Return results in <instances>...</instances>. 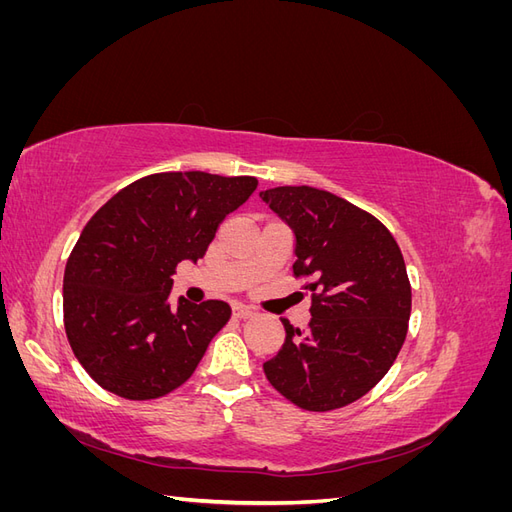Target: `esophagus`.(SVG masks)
<instances>
[{
	"instance_id": "obj_1",
	"label": "esophagus",
	"mask_w": 512,
	"mask_h": 512,
	"mask_svg": "<svg viewBox=\"0 0 512 512\" xmlns=\"http://www.w3.org/2000/svg\"><path fill=\"white\" fill-rule=\"evenodd\" d=\"M232 316L235 318H252L254 316V312L250 307H245V305H232Z\"/></svg>"
}]
</instances>
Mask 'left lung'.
Returning a JSON list of instances; mask_svg holds the SVG:
<instances>
[{"instance_id": "8db88e82", "label": "left lung", "mask_w": 512, "mask_h": 512, "mask_svg": "<svg viewBox=\"0 0 512 512\" xmlns=\"http://www.w3.org/2000/svg\"><path fill=\"white\" fill-rule=\"evenodd\" d=\"M260 198L294 232V277L312 292L309 327L282 320V350L262 365L275 391L309 412L361 399L395 363L412 288L397 241L374 215L331 192L282 185Z\"/></svg>"}]
</instances>
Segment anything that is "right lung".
Wrapping results in <instances>:
<instances>
[{"label":"right lung","instance_id":"right-lung-1","mask_svg":"<svg viewBox=\"0 0 512 512\" xmlns=\"http://www.w3.org/2000/svg\"><path fill=\"white\" fill-rule=\"evenodd\" d=\"M256 177L156 173L119 190L83 228L66 262L64 327L102 389L147 401L188 380L230 318L224 301L170 303L181 260L203 258Z\"/></svg>","mask_w":512,"mask_h":512}]
</instances>
